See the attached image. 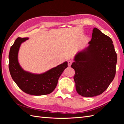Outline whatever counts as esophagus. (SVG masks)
I'll use <instances>...</instances> for the list:
<instances>
[{"label":"esophagus","mask_w":124,"mask_h":124,"mask_svg":"<svg viewBox=\"0 0 124 124\" xmlns=\"http://www.w3.org/2000/svg\"><path fill=\"white\" fill-rule=\"evenodd\" d=\"M73 63V61L71 60H69V61H68V66L69 67H70L72 63Z\"/></svg>","instance_id":"1"}]
</instances>
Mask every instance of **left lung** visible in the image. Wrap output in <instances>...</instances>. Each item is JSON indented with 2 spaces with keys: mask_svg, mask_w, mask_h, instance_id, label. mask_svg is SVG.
I'll use <instances>...</instances> for the list:
<instances>
[{
  "mask_svg": "<svg viewBox=\"0 0 124 124\" xmlns=\"http://www.w3.org/2000/svg\"><path fill=\"white\" fill-rule=\"evenodd\" d=\"M109 37L94 28L89 45L75 57L71 65L77 93L84 97L101 94L116 75L117 56Z\"/></svg>",
  "mask_w": 124,
  "mask_h": 124,
  "instance_id": "left-lung-1",
  "label": "left lung"
}]
</instances>
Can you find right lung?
<instances>
[{
  "label": "right lung",
  "mask_w": 124,
  "mask_h": 124,
  "mask_svg": "<svg viewBox=\"0 0 124 124\" xmlns=\"http://www.w3.org/2000/svg\"><path fill=\"white\" fill-rule=\"evenodd\" d=\"M28 38L18 37L10 48L9 70L12 78L22 91L32 95H44L51 93L57 86L58 80L65 68V62L40 75L25 71L18 62V52L21 44Z\"/></svg>",
  "instance_id": "obj_1"
}]
</instances>
